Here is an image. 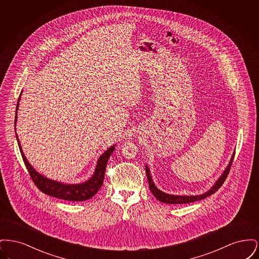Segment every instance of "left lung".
<instances>
[{
	"instance_id": "obj_1",
	"label": "left lung",
	"mask_w": 259,
	"mask_h": 259,
	"mask_svg": "<svg viewBox=\"0 0 259 259\" xmlns=\"http://www.w3.org/2000/svg\"><path fill=\"white\" fill-rule=\"evenodd\" d=\"M234 154L231 158V161L229 163V165L227 166V168L225 169V171L223 172L222 177L218 180V182L214 184V185L211 187V189H209L208 192L202 194V195H197V196H177V195H170V194H166L164 192L160 191L152 182L151 176L149 174V170H148V166H146V172H147V177H148V185H149V189L152 192V194L155 196L157 200H159L160 202L166 203V204H187V203H192L195 201H199L202 199H205L208 197L209 195L213 194L215 191H218L220 189V187L223 185V183L225 182L229 171L231 169V165L233 162V158H234Z\"/></svg>"
}]
</instances>
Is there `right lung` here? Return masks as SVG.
Segmentation results:
<instances>
[{
  "instance_id": "1",
  "label": "right lung",
  "mask_w": 259,
  "mask_h": 259,
  "mask_svg": "<svg viewBox=\"0 0 259 259\" xmlns=\"http://www.w3.org/2000/svg\"><path fill=\"white\" fill-rule=\"evenodd\" d=\"M19 100H20V96L18 98V101ZM18 103L19 102H17V105H16V111L18 110ZM17 112H15V114ZM16 121H17V115H15L14 123L16 124ZM16 138H17V142H18V146H19L22 158L24 161L25 166L35 185L45 194H48L52 197L62 199L65 201H74V202L85 201L93 197L98 192L99 189L101 188L104 182L107 163L109 161L112 151L114 150V146H112L108 150H106L103 153V155L100 156L94 175L91 177L90 180L79 185H64L61 183L49 180L44 176H41L40 174L36 172V170L29 164V162L25 157L17 134H16Z\"/></svg>"
}]
</instances>
